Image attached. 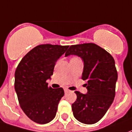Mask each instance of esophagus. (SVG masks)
<instances>
[{
  "label": "esophagus",
  "mask_w": 132,
  "mask_h": 132,
  "mask_svg": "<svg viewBox=\"0 0 132 132\" xmlns=\"http://www.w3.org/2000/svg\"><path fill=\"white\" fill-rule=\"evenodd\" d=\"M64 91H65V93H66V92H69V89H67V88H65V89H64Z\"/></svg>",
  "instance_id": "obj_1"
}]
</instances>
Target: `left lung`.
I'll list each match as a JSON object with an SVG mask.
<instances>
[{
	"label": "left lung",
	"mask_w": 132,
	"mask_h": 132,
	"mask_svg": "<svg viewBox=\"0 0 132 132\" xmlns=\"http://www.w3.org/2000/svg\"><path fill=\"white\" fill-rule=\"evenodd\" d=\"M77 55L83 60L82 79L88 93L75 91L77 99L72 104L75 118L86 125L102 119L113 102L117 71L112 55L94 43L71 45L65 54Z\"/></svg>",
	"instance_id": "left-lung-1"
}]
</instances>
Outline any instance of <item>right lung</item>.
<instances>
[{"label":"right lung","instance_id":"add662e5","mask_svg":"<svg viewBox=\"0 0 132 132\" xmlns=\"http://www.w3.org/2000/svg\"><path fill=\"white\" fill-rule=\"evenodd\" d=\"M69 46L40 44L22 59L15 73V90L20 108L33 122L44 125L56 116L64 95L62 88H52L46 80L55 64Z\"/></svg>","mask_w":132,"mask_h":132}]
</instances>
